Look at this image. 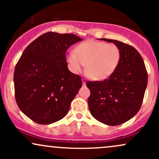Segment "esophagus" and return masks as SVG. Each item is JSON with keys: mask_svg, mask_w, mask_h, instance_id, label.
Returning <instances> with one entry per match:
<instances>
[{"mask_svg": "<svg viewBox=\"0 0 159 159\" xmlns=\"http://www.w3.org/2000/svg\"><path fill=\"white\" fill-rule=\"evenodd\" d=\"M85 84H86L85 81H83V85H85Z\"/></svg>", "mask_w": 159, "mask_h": 159, "instance_id": "34e87169", "label": "esophagus"}]
</instances>
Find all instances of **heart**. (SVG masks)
<instances>
[{
  "label": "heart",
  "instance_id": "obj_1",
  "mask_svg": "<svg viewBox=\"0 0 159 159\" xmlns=\"http://www.w3.org/2000/svg\"><path fill=\"white\" fill-rule=\"evenodd\" d=\"M121 59L120 49L114 44L89 39L78 45L74 53H69L66 61L74 73H80L86 65V74L94 81L110 78Z\"/></svg>",
  "mask_w": 159,
  "mask_h": 159
}]
</instances>
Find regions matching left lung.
<instances>
[{
  "label": "left lung",
  "mask_w": 159,
  "mask_h": 159,
  "mask_svg": "<svg viewBox=\"0 0 159 159\" xmlns=\"http://www.w3.org/2000/svg\"><path fill=\"white\" fill-rule=\"evenodd\" d=\"M121 59L115 72L102 81H87L90 90L89 109L96 120L107 125H118L132 119L140 110L148 81L143 58L134 47L114 39Z\"/></svg>",
  "instance_id": "1"
}]
</instances>
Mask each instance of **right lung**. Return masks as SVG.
Returning <instances> with one entry per match:
<instances>
[{
	"label": "right lung",
	"instance_id": "right-lung-1",
	"mask_svg": "<svg viewBox=\"0 0 159 159\" xmlns=\"http://www.w3.org/2000/svg\"><path fill=\"white\" fill-rule=\"evenodd\" d=\"M81 40L75 34L48 32L23 52L14 71L16 100L35 123L52 124L68 114L82 81L69 70L66 52Z\"/></svg>",
	"mask_w": 159,
	"mask_h": 159
}]
</instances>
